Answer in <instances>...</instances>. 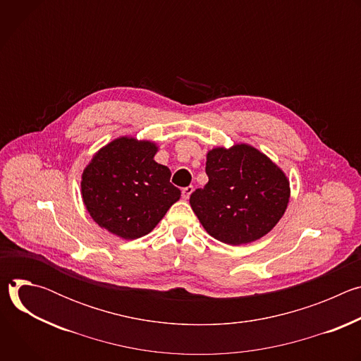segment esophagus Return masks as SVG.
<instances>
[{
    "instance_id": "esophagus-1",
    "label": "esophagus",
    "mask_w": 361,
    "mask_h": 361,
    "mask_svg": "<svg viewBox=\"0 0 361 361\" xmlns=\"http://www.w3.org/2000/svg\"><path fill=\"white\" fill-rule=\"evenodd\" d=\"M192 191H194V187H192V185L184 187V188H183V191H181V192H183V198H184V200H188Z\"/></svg>"
}]
</instances>
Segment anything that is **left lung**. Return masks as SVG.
Listing matches in <instances>:
<instances>
[{
  "label": "left lung",
  "instance_id": "obj_1",
  "mask_svg": "<svg viewBox=\"0 0 361 361\" xmlns=\"http://www.w3.org/2000/svg\"><path fill=\"white\" fill-rule=\"evenodd\" d=\"M209 183L197 188L191 209L216 240L240 245L262 238L283 217L290 183L267 156L248 144L207 152Z\"/></svg>",
  "mask_w": 361,
  "mask_h": 361
}]
</instances>
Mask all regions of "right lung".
Returning <instances> with one entry per match:
<instances>
[{"label": "right lung", "mask_w": 361, "mask_h": 361, "mask_svg": "<svg viewBox=\"0 0 361 361\" xmlns=\"http://www.w3.org/2000/svg\"><path fill=\"white\" fill-rule=\"evenodd\" d=\"M151 141L120 137L102 147L82 171L81 195L92 220L126 240L154 230L181 191L169 167L156 163Z\"/></svg>", "instance_id": "obj_1"}]
</instances>
